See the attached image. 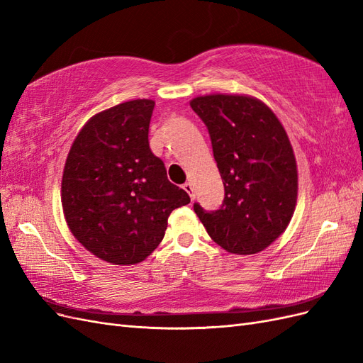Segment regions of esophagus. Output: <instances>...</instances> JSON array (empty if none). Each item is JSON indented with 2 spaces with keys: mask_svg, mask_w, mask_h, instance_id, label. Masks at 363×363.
<instances>
[{
  "mask_svg": "<svg viewBox=\"0 0 363 363\" xmlns=\"http://www.w3.org/2000/svg\"><path fill=\"white\" fill-rule=\"evenodd\" d=\"M183 189L189 194V196H191V200L194 201L195 200V189H194V184L192 183H184L183 184Z\"/></svg>",
  "mask_w": 363,
  "mask_h": 363,
  "instance_id": "34e87169",
  "label": "esophagus"
}]
</instances>
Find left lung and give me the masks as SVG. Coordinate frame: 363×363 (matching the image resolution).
Segmentation results:
<instances>
[{
  "label": "left lung",
  "instance_id": "left-lung-1",
  "mask_svg": "<svg viewBox=\"0 0 363 363\" xmlns=\"http://www.w3.org/2000/svg\"><path fill=\"white\" fill-rule=\"evenodd\" d=\"M191 107L207 127L224 183L219 208L194 203V211L219 247L256 255L286 230L295 211L298 175L286 131L251 96H196Z\"/></svg>",
  "mask_w": 363,
  "mask_h": 363
}]
</instances>
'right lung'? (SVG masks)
Masks as SVG:
<instances>
[{
	"mask_svg": "<svg viewBox=\"0 0 363 363\" xmlns=\"http://www.w3.org/2000/svg\"><path fill=\"white\" fill-rule=\"evenodd\" d=\"M152 111V100H133L95 115L65 163L62 206L69 230L86 250L115 265L150 256L171 212L191 203L150 148Z\"/></svg>",
	"mask_w": 363,
	"mask_h": 363,
	"instance_id": "add662e5",
	"label": "right lung"
}]
</instances>
